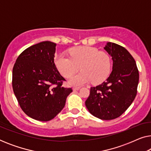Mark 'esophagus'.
I'll list each match as a JSON object with an SVG mask.
<instances>
[{
    "label": "esophagus",
    "mask_w": 151,
    "mask_h": 151,
    "mask_svg": "<svg viewBox=\"0 0 151 151\" xmlns=\"http://www.w3.org/2000/svg\"><path fill=\"white\" fill-rule=\"evenodd\" d=\"M80 89V87H73V91H78Z\"/></svg>",
    "instance_id": "obj_1"
}]
</instances>
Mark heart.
I'll use <instances>...</instances> for the list:
<instances>
[{"label": "heart", "instance_id": "b5f03b06", "mask_svg": "<svg viewBox=\"0 0 151 151\" xmlns=\"http://www.w3.org/2000/svg\"><path fill=\"white\" fill-rule=\"evenodd\" d=\"M69 53L70 57L63 54L55 55L54 63L65 77L75 73L80 67L82 71L69 78V83L71 85L81 86L91 81L93 84H100L111 73V60L108 53L88 46L72 48Z\"/></svg>", "mask_w": 151, "mask_h": 151}]
</instances>
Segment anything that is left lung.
<instances>
[{"mask_svg": "<svg viewBox=\"0 0 151 151\" xmlns=\"http://www.w3.org/2000/svg\"><path fill=\"white\" fill-rule=\"evenodd\" d=\"M104 49L112 58V72L106 81L91 87L85 105L93 116L110 120L120 116L133 102L139 71L135 60L124 47L108 42Z\"/></svg>", "mask_w": 151, "mask_h": 151, "instance_id": "left-lung-1", "label": "left lung"}]
</instances>
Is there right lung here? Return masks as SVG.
<instances>
[{
	"mask_svg": "<svg viewBox=\"0 0 151 151\" xmlns=\"http://www.w3.org/2000/svg\"><path fill=\"white\" fill-rule=\"evenodd\" d=\"M56 44L43 41L20 53L12 71L14 93L22 110L32 118L47 122L65 106L73 91L62 86L65 79L54 63Z\"/></svg>",
	"mask_w": 151,
	"mask_h": 151,
	"instance_id": "1",
	"label": "right lung"
}]
</instances>
